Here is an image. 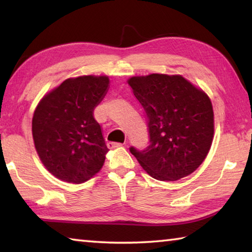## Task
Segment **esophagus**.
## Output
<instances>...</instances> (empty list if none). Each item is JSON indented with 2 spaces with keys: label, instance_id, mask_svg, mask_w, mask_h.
<instances>
[{
  "label": "esophagus",
  "instance_id": "obj_1",
  "mask_svg": "<svg viewBox=\"0 0 252 252\" xmlns=\"http://www.w3.org/2000/svg\"><path fill=\"white\" fill-rule=\"evenodd\" d=\"M122 143H119V142H108V147L110 149L112 148H118V147H121Z\"/></svg>",
  "mask_w": 252,
  "mask_h": 252
}]
</instances>
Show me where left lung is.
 Listing matches in <instances>:
<instances>
[{
    "mask_svg": "<svg viewBox=\"0 0 252 252\" xmlns=\"http://www.w3.org/2000/svg\"><path fill=\"white\" fill-rule=\"evenodd\" d=\"M148 119L149 146L130 148L160 181H176L199 168L213 139L211 101L181 75L150 74L127 81Z\"/></svg>",
    "mask_w": 252,
    "mask_h": 252,
    "instance_id": "obj_1",
    "label": "left lung"
}]
</instances>
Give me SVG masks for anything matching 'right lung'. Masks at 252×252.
<instances>
[{
  "label": "right lung",
  "instance_id": "add662e5",
  "mask_svg": "<svg viewBox=\"0 0 252 252\" xmlns=\"http://www.w3.org/2000/svg\"><path fill=\"white\" fill-rule=\"evenodd\" d=\"M109 83L108 76L67 79L34 111L32 134L37 155L44 167L63 181L82 183L104 163L109 149L93 112Z\"/></svg>",
  "mask_w": 252,
  "mask_h": 252
}]
</instances>
